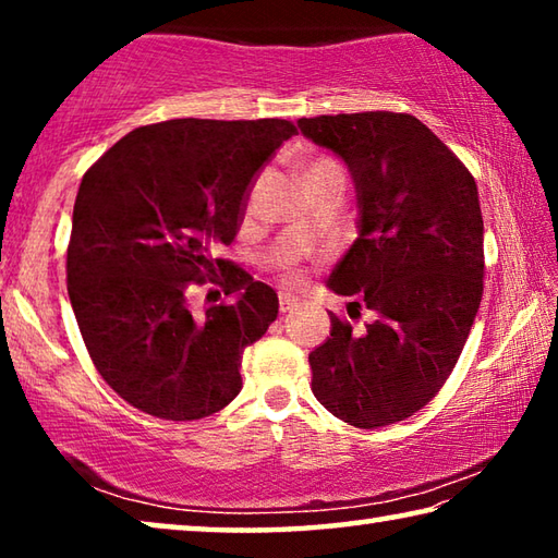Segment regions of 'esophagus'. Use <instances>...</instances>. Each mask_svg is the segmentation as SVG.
I'll use <instances>...</instances> for the list:
<instances>
[{
  "mask_svg": "<svg viewBox=\"0 0 558 558\" xmlns=\"http://www.w3.org/2000/svg\"><path fill=\"white\" fill-rule=\"evenodd\" d=\"M278 300H280V313H290V310L298 307V302H300V298L295 295V292L288 290V288H282L278 292Z\"/></svg>",
  "mask_w": 558,
  "mask_h": 558,
  "instance_id": "esophagus-1",
  "label": "esophagus"
}]
</instances>
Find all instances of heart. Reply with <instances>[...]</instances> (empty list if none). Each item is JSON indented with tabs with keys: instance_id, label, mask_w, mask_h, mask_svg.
<instances>
[{
	"instance_id": "obj_1",
	"label": "heart",
	"mask_w": 558,
	"mask_h": 558,
	"mask_svg": "<svg viewBox=\"0 0 558 558\" xmlns=\"http://www.w3.org/2000/svg\"><path fill=\"white\" fill-rule=\"evenodd\" d=\"M327 169H339V167H337L335 162H329V159H315V162L307 167V174L327 172ZM307 174H305V177H307ZM300 239H302V241H307V239H310V233H307V231H302V233H300Z\"/></svg>"
}]
</instances>
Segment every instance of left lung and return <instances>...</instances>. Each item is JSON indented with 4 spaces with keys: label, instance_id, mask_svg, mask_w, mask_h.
Segmentation results:
<instances>
[{
    "label": "left lung",
    "instance_id": "1",
    "mask_svg": "<svg viewBox=\"0 0 558 558\" xmlns=\"http://www.w3.org/2000/svg\"><path fill=\"white\" fill-rule=\"evenodd\" d=\"M298 128L342 159L356 189V241L327 288L374 313L362 332L329 313L327 342L310 352L313 393L349 426H391L440 391L475 323L485 272L477 184L405 112L300 118Z\"/></svg>",
    "mask_w": 558,
    "mask_h": 558
}]
</instances>
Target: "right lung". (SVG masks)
Masks as SVG:
<instances>
[{"label":"right lung","mask_w":558,"mask_h":558,"mask_svg":"<svg viewBox=\"0 0 558 558\" xmlns=\"http://www.w3.org/2000/svg\"><path fill=\"white\" fill-rule=\"evenodd\" d=\"M288 120L179 118L132 130L78 186L69 298L102 379L130 405L167 421L221 411L241 391L243 349L278 317V295L214 258L233 241L245 199ZM229 301L196 311L191 290Z\"/></svg>","instance_id":"obj_1"}]
</instances>
